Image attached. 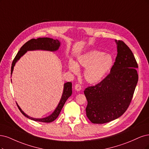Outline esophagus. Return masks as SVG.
Masks as SVG:
<instances>
[{
    "instance_id": "esophagus-1",
    "label": "esophagus",
    "mask_w": 149,
    "mask_h": 149,
    "mask_svg": "<svg viewBox=\"0 0 149 149\" xmlns=\"http://www.w3.org/2000/svg\"><path fill=\"white\" fill-rule=\"evenodd\" d=\"M75 89L76 91H80V90H81V85H80L79 84H76V85H75Z\"/></svg>"
}]
</instances>
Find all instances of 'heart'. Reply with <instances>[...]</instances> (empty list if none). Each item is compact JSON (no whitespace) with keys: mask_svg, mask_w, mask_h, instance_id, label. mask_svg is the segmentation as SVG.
I'll return each mask as SVG.
<instances>
[{"mask_svg":"<svg viewBox=\"0 0 149 149\" xmlns=\"http://www.w3.org/2000/svg\"><path fill=\"white\" fill-rule=\"evenodd\" d=\"M113 64V59L111 55L104 54L99 51H91L81 55L78 58V63L70 61L69 70L74 74L78 72L79 67L86 68L84 75L88 83L94 84L102 80Z\"/></svg>","mask_w":149,"mask_h":149,"instance_id":"heart-1","label":"heart"}]
</instances>
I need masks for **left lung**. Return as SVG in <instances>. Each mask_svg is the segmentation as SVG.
Instances as JSON below:
<instances>
[{"label":"left lung","instance_id":"8db88e82","mask_svg":"<svg viewBox=\"0 0 149 149\" xmlns=\"http://www.w3.org/2000/svg\"><path fill=\"white\" fill-rule=\"evenodd\" d=\"M118 54L110 73L100 83L84 90L86 114L94 124L109 123L125 113L138 81V65L130 48L116 40Z\"/></svg>","mask_w":149,"mask_h":149}]
</instances>
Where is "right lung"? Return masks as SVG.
<instances>
[{
  "label": "right lung",
  "mask_w": 149,
  "mask_h": 149,
  "mask_svg": "<svg viewBox=\"0 0 149 149\" xmlns=\"http://www.w3.org/2000/svg\"><path fill=\"white\" fill-rule=\"evenodd\" d=\"M60 46V42L57 40H53L52 38H39L38 39H31L27 41L25 45H23L22 47L20 49V51L18 52L15 58H14L11 68V74L13 70L14 66L15 65V63L20 59V57L25 54L27 51H33V50H46V51H55L59 49ZM72 93V83L71 82H66L64 85V91L62 93L61 99L58 104V106L57 107L54 111L49 116H47L45 118H33L31 117L28 116L27 114L24 113L22 109L20 108L17 103V107L21 113L25 116V117L29 118L31 120L35 121L43 122V123H51L54 121V120L58 117L59 115L61 109L63 108L64 105L67 101Z\"/></svg>",
  "instance_id": "right-lung-1"
}]
</instances>
